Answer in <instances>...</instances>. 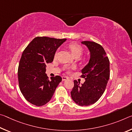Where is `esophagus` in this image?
I'll return each mask as SVG.
<instances>
[{
	"mask_svg": "<svg viewBox=\"0 0 132 132\" xmlns=\"http://www.w3.org/2000/svg\"><path fill=\"white\" fill-rule=\"evenodd\" d=\"M62 80H63V81H64V80H66L69 79V77H66V76H62Z\"/></svg>",
	"mask_w": 132,
	"mask_h": 132,
	"instance_id": "obj_1",
	"label": "esophagus"
}]
</instances>
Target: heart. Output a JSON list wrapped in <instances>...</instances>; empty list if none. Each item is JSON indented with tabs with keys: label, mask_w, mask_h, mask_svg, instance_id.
I'll list each match as a JSON object with an SVG mask.
<instances>
[{
	"label": "heart",
	"mask_w": 132,
	"mask_h": 132,
	"mask_svg": "<svg viewBox=\"0 0 132 132\" xmlns=\"http://www.w3.org/2000/svg\"><path fill=\"white\" fill-rule=\"evenodd\" d=\"M68 47L69 49H70L71 53H72L74 56H80L84 51L83 48H82L80 45L76 43H71L70 44H69ZM57 54H58V50L56 51V52H55V56L56 57ZM70 68L71 67H69L68 66H64V69L66 70H70Z\"/></svg>",
	"instance_id": "heart-1"
}]
</instances>
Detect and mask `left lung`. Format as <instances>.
Masks as SVG:
<instances>
[{
	"mask_svg": "<svg viewBox=\"0 0 132 132\" xmlns=\"http://www.w3.org/2000/svg\"><path fill=\"white\" fill-rule=\"evenodd\" d=\"M90 51V59L81 70L86 81L80 86L77 80L71 91L73 101L80 106H88L97 102L105 90L110 70L109 61L101 45L92 41H83Z\"/></svg>",
	"mask_w": 132,
	"mask_h": 132,
	"instance_id": "obj_1",
	"label": "left lung"
}]
</instances>
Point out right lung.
Masks as SVG:
<instances>
[{"instance_id":"obj_1","label":"right lung","mask_w":132,"mask_h":132,"mask_svg":"<svg viewBox=\"0 0 132 132\" xmlns=\"http://www.w3.org/2000/svg\"><path fill=\"white\" fill-rule=\"evenodd\" d=\"M66 39L37 37L32 40L22 53L18 68L19 88L27 101L42 106L50 101L58 84L59 76L49 79L46 64L52 62L57 49Z\"/></svg>"}]
</instances>
